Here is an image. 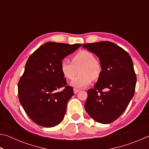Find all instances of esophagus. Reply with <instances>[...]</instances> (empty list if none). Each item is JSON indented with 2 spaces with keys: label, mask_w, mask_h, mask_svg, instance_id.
<instances>
[{
  "label": "esophagus",
  "mask_w": 149,
  "mask_h": 149,
  "mask_svg": "<svg viewBox=\"0 0 149 149\" xmlns=\"http://www.w3.org/2000/svg\"><path fill=\"white\" fill-rule=\"evenodd\" d=\"M79 91L80 90L79 89H76V88H74V93H77L79 92Z\"/></svg>",
  "instance_id": "34e87169"
}]
</instances>
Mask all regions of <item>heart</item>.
I'll return each instance as SVG.
<instances>
[{"label":"heart","instance_id":"obj_1","mask_svg":"<svg viewBox=\"0 0 149 149\" xmlns=\"http://www.w3.org/2000/svg\"><path fill=\"white\" fill-rule=\"evenodd\" d=\"M80 68V74L70 83L72 87H86L91 84L92 79H99L101 74L102 68L100 63L95 60L91 52L81 50L72 57V63L62 60L60 63V71L68 79H72Z\"/></svg>","mask_w":149,"mask_h":149}]
</instances>
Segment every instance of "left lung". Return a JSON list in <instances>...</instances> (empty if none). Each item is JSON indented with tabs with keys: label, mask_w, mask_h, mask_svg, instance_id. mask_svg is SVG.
<instances>
[{
	"label": "left lung",
	"mask_w": 149,
	"mask_h": 149,
	"mask_svg": "<svg viewBox=\"0 0 149 149\" xmlns=\"http://www.w3.org/2000/svg\"><path fill=\"white\" fill-rule=\"evenodd\" d=\"M83 47L99 57L101 74L87 92L85 109L97 122L107 124L118 119L134 95L137 77L130 54L110 41L87 43Z\"/></svg>",
	"instance_id": "8db88e82"
}]
</instances>
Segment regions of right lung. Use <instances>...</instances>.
<instances>
[{
    "label": "right lung",
    "instance_id": "add662e5",
    "mask_svg": "<svg viewBox=\"0 0 149 149\" xmlns=\"http://www.w3.org/2000/svg\"><path fill=\"white\" fill-rule=\"evenodd\" d=\"M81 46L48 42L29 57L17 85L18 97L27 115L37 124L52 127L64 119L74 91L66 85L60 63ZM62 87L65 89L58 92Z\"/></svg>",
    "mask_w": 149,
    "mask_h": 149
}]
</instances>
